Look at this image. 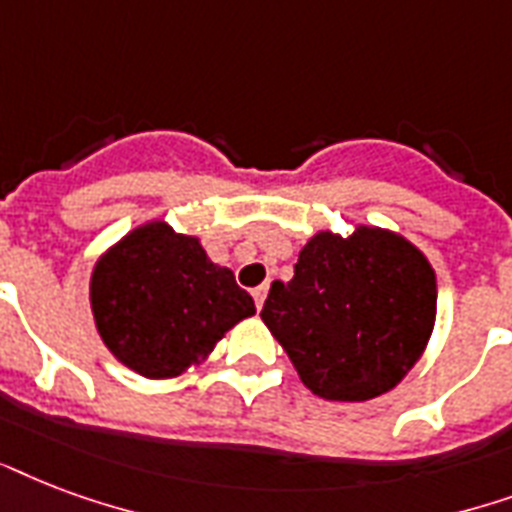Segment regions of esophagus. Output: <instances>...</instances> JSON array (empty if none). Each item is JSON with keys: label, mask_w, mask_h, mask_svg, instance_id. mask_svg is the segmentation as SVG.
Wrapping results in <instances>:
<instances>
[{"label": "esophagus", "mask_w": 512, "mask_h": 512, "mask_svg": "<svg viewBox=\"0 0 512 512\" xmlns=\"http://www.w3.org/2000/svg\"><path fill=\"white\" fill-rule=\"evenodd\" d=\"M269 285H259V288H253V301H256V307H264V299H267Z\"/></svg>", "instance_id": "1"}]
</instances>
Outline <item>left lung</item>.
<instances>
[{
  "label": "left lung",
  "mask_w": 512,
  "mask_h": 512,
  "mask_svg": "<svg viewBox=\"0 0 512 512\" xmlns=\"http://www.w3.org/2000/svg\"><path fill=\"white\" fill-rule=\"evenodd\" d=\"M435 299V272L414 245L358 227L350 237H312L291 280L272 283L261 320L315 395L368 400L419 360Z\"/></svg>",
  "instance_id": "obj_1"
}]
</instances>
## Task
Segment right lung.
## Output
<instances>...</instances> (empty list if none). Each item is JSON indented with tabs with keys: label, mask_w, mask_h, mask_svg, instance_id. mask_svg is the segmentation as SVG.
<instances>
[{
	"label": "right lung",
	"mask_w": 512,
	"mask_h": 512,
	"mask_svg": "<svg viewBox=\"0 0 512 512\" xmlns=\"http://www.w3.org/2000/svg\"><path fill=\"white\" fill-rule=\"evenodd\" d=\"M90 304L114 358L149 379L178 376L256 312L232 269L162 221L130 232L95 264Z\"/></svg>",
	"instance_id": "add662e5"
}]
</instances>
